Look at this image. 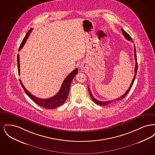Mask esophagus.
Returning a JSON list of instances; mask_svg holds the SVG:
<instances>
[{
	"label": "esophagus",
	"mask_w": 155,
	"mask_h": 155,
	"mask_svg": "<svg viewBox=\"0 0 155 155\" xmlns=\"http://www.w3.org/2000/svg\"><path fill=\"white\" fill-rule=\"evenodd\" d=\"M80 68H81V70H86V68H87L86 64H84V63H82L81 65H80Z\"/></svg>",
	"instance_id": "1"
}]
</instances>
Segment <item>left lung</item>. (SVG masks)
I'll return each instance as SVG.
<instances>
[{"mask_svg":"<svg viewBox=\"0 0 155 155\" xmlns=\"http://www.w3.org/2000/svg\"><path fill=\"white\" fill-rule=\"evenodd\" d=\"M121 31H122V33H123V35L124 36L126 39H127L128 41H131V40L132 39L131 37H130V35H129L128 34H127L124 30L121 28ZM134 56H135V61H136V63H135V75H134V78L133 79V81H132L131 83V85H130L129 88L126 91V92H125V94H124L123 95L117 98V99H114V100H113V101H106V102H101V101H97V99H96L93 96V95H92V94H91V91H90V89H89V88L88 87V89L89 95H90V96L91 97L92 101H93L95 103H96V104H99V105H100V106H106V105H108V104L113 103V102H116V101H120V100H121V99H123L125 97V96H126V95L128 94L130 90L131 89L132 86H133L134 82L135 81V77H136V75H137V68H138L137 58V54H136V51H135V45L134 46Z\"/></svg>","mask_w":155,"mask_h":155,"instance_id":"8db88e82","label":"left lung"}]
</instances>
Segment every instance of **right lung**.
I'll list each match as a JSON object with an SVG mask.
<instances>
[{
  "instance_id": "obj_1",
  "label": "right lung",
  "mask_w": 155,
  "mask_h": 155,
  "mask_svg": "<svg viewBox=\"0 0 155 155\" xmlns=\"http://www.w3.org/2000/svg\"><path fill=\"white\" fill-rule=\"evenodd\" d=\"M32 31V28L30 29L28 31L26 35L25 36L24 38L22 40V42L19 47L18 51H20L22 49L23 46L26 42V41H27L28 37H29V35ZM17 66H18V75H20V70L19 54H18V56H17ZM77 73H78V69L75 68L70 74H68L66 78L64 79V80L61 85V88L60 89V91L58 92V93L56 95L51 97L50 98H48V99H41V98L37 97L36 96H34L33 95H32L30 92H28V90H27V89L25 88L24 86L23 85L21 81L20 80V84L22 86V88L24 89L25 92L35 103H37V104H38L39 106H40L44 108H45V109H56V107H58L59 106H60L61 105L63 104L66 102L67 96L69 94L71 81L74 78L75 75Z\"/></svg>"
}]
</instances>
